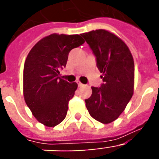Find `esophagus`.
Returning a JSON list of instances; mask_svg holds the SVG:
<instances>
[{
  "label": "esophagus",
  "instance_id": "obj_1",
  "mask_svg": "<svg viewBox=\"0 0 159 159\" xmlns=\"http://www.w3.org/2000/svg\"><path fill=\"white\" fill-rule=\"evenodd\" d=\"M77 84H78V86L79 87H83V86H84V84H82V83H81L80 82V81H77Z\"/></svg>",
  "mask_w": 159,
  "mask_h": 159
}]
</instances>
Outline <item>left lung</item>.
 Returning <instances> with one entry per match:
<instances>
[{
    "label": "left lung",
    "mask_w": 159,
    "mask_h": 159,
    "mask_svg": "<svg viewBox=\"0 0 159 159\" xmlns=\"http://www.w3.org/2000/svg\"><path fill=\"white\" fill-rule=\"evenodd\" d=\"M96 60L102 75L99 88L92 87V94L85 99L88 112L102 123L118 119L134 92V64L127 44L111 32L103 29L83 33Z\"/></svg>",
    "instance_id": "1"
}]
</instances>
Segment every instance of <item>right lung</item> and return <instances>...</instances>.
Instances as JSON below:
<instances>
[{
  "label": "right lung",
  "mask_w": 159,
  "mask_h": 159,
  "mask_svg": "<svg viewBox=\"0 0 159 159\" xmlns=\"http://www.w3.org/2000/svg\"><path fill=\"white\" fill-rule=\"evenodd\" d=\"M80 35L51 34L31 49L24 66V97L40 123L55 127L65 119L68 102L75 95L76 83L60 77L72 48L82 45Z\"/></svg>",
  "instance_id": "obj_1"
}]
</instances>
